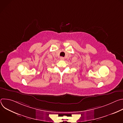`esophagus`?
Returning a JSON list of instances; mask_svg holds the SVG:
<instances>
[{
	"mask_svg": "<svg viewBox=\"0 0 123 123\" xmlns=\"http://www.w3.org/2000/svg\"><path fill=\"white\" fill-rule=\"evenodd\" d=\"M64 59H65L64 57H60V60H64Z\"/></svg>",
	"mask_w": 123,
	"mask_h": 123,
	"instance_id": "34e87169",
	"label": "esophagus"
}]
</instances>
